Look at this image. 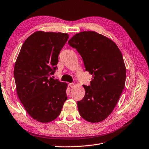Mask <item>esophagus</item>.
<instances>
[{"label":"esophagus","instance_id":"esophagus-1","mask_svg":"<svg viewBox=\"0 0 149 149\" xmlns=\"http://www.w3.org/2000/svg\"><path fill=\"white\" fill-rule=\"evenodd\" d=\"M69 86H70L71 88H73L74 87V83H69Z\"/></svg>","mask_w":149,"mask_h":149}]
</instances>
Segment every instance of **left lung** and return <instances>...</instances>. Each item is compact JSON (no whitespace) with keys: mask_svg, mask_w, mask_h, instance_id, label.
<instances>
[{"mask_svg":"<svg viewBox=\"0 0 149 149\" xmlns=\"http://www.w3.org/2000/svg\"><path fill=\"white\" fill-rule=\"evenodd\" d=\"M79 53L85 70L93 75L85 95L77 102L80 116L99 123L114 110L125 87L126 70L123 55L112 40L94 31H81L68 42Z\"/></svg>","mask_w":149,"mask_h":149,"instance_id":"left-lung-1","label":"left lung"}]
</instances>
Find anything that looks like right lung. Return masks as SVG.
<instances>
[{"instance_id":"1","label":"right lung","mask_w":149,"mask_h":149,"mask_svg":"<svg viewBox=\"0 0 149 149\" xmlns=\"http://www.w3.org/2000/svg\"><path fill=\"white\" fill-rule=\"evenodd\" d=\"M61 32L36 31L26 39L17 57L13 75L17 95L28 114L40 123L60 115L67 100V84L53 79L58 55L68 39Z\"/></svg>"}]
</instances>
